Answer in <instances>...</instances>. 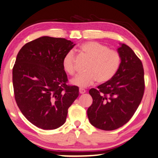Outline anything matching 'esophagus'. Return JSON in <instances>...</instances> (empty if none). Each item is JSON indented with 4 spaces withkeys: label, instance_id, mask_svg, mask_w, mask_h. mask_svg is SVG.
<instances>
[{
    "label": "esophagus",
    "instance_id": "1",
    "mask_svg": "<svg viewBox=\"0 0 158 158\" xmlns=\"http://www.w3.org/2000/svg\"><path fill=\"white\" fill-rule=\"evenodd\" d=\"M79 92L81 93V94H84V93L86 92V90L83 88H80L79 89Z\"/></svg>",
    "mask_w": 158,
    "mask_h": 158
}]
</instances>
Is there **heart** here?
I'll return each mask as SVG.
<instances>
[{"mask_svg": "<svg viewBox=\"0 0 158 158\" xmlns=\"http://www.w3.org/2000/svg\"><path fill=\"white\" fill-rule=\"evenodd\" d=\"M80 50L89 62L85 73L71 80V83L76 86L85 87L92 85L97 81L99 83L108 82L117 73L121 64V55L115 49L95 41L82 43ZM62 66L67 73L73 76L76 73L75 53L69 51L62 60Z\"/></svg>", "mask_w": 158, "mask_h": 158, "instance_id": "heart-1", "label": "heart"}]
</instances>
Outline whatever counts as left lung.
<instances>
[{
    "mask_svg": "<svg viewBox=\"0 0 158 158\" xmlns=\"http://www.w3.org/2000/svg\"><path fill=\"white\" fill-rule=\"evenodd\" d=\"M118 51L121 64L115 76L89 91L93 99L87 109L89 122L106 131L116 130L130 120L140 104L145 89L141 61L125 44H120Z\"/></svg>",
    "mask_w": 158,
    "mask_h": 158,
    "instance_id": "8db88e82",
    "label": "left lung"
}]
</instances>
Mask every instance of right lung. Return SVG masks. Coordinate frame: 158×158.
Returning a JSON list of instances; mask_svg holds the SVG:
<instances>
[{
    "mask_svg": "<svg viewBox=\"0 0 158 158\" xmlns=\"http://www.w3.org/2000/svg\"><path fill=\"white\" fill-rule=\"evenodd\" d=\"M75 45L65 38L43 36L25 44L17 54L12 69L15 101L25 118L43 130L63 125L79 95L78 87L66 84L62 66Z\"/></svg>",
    "mask_w": 158,
    "mask_h": 158,
    "instance_id": "obj_1",
    "label": "right lung"
}]
</instances>
